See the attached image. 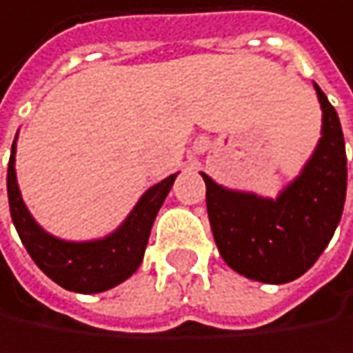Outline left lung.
<instances>
[{"label": "left lung", "instance_id": "1", "mask_svg": "<svg viewBox=\"0 0 353 353\" xmlns=\"http://www.w3.org/2000/svg\"><path fill=\"white\" fill-rule=\"evenodd\" d=\"M314 88L323 108V137L302 174L275 201L226 191L201 174L222 259L255 281L285 283L306 273L341 220L347 189L343 131L325 92Z\"/></svg>", "mask_w": 353, "mask_h": 353}]
</instances>
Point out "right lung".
Wrapping results in <instances>:
<instances>
[{"instance_id": "1", "label": "right lung", "mask_w": 353, "mask_h": 353, "mask_svg": "<svg viewBox=\"0 0 353 353\" xmlns=\"http://www.w3.org/2000/svg\"><path fill=\"white\" fill-rule=\"evenodd\" d=\"M14 145L8 164L10 214L22 245L26 247L32 261L39 265V269L61 288L80 294L104 292L135 273L143 259L156 214L164 203L176 174H170L168 179L145 191L125 224L108 239L96 243H65L47 234L30 218L16 185Z\"/></svg>"}]
</instances>
